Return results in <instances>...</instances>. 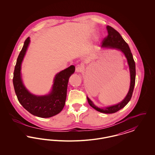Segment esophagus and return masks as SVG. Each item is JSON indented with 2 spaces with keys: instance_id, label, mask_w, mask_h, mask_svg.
<instances>
[{
  "instance_id": "obj_1",
  "label": "esophagus",
  "mask_w": 155,
  "mask_h": 155,
  "mask_svg": "<svg viewBox=\"0 0 155 155\" xmlns=\"http://www.w3.org/2000/svg\"><path fill=\"white\" fill-rule=\"evenodd\" d=\"M83 70V67L80 64H78L75 67V71L77 73H80Z\"/></svg>"
}]
</instances>
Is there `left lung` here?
I'll return each instance as SVG.
<instances>
[{"mask_svg":"<svg viewBox=\"0 0 155 155\" xmlns=\"http://www.w3.org/2000/svg\"><path fill=\"white\" fill-rule=\"evenodd\" d=\"M107 30L108 32L107 36L104 38L103 41L101 43L102 47H110L111 48L117 49L123 52L125 54V57L127 59L128 63L130 67V76H131V83L129 91L127 95V96L123 101L121 102L109 106L105 108H99L95 106L92 102L87 97V100L89 105L92 107L99 112L104 113H114L120 110L122 108H123L127 103L130 101L132 95H133V91L134 88V85L135 83V63L134 60L133 59V54L131 52V50L129 48L128 45L124 40V39L121 36L120 33L115 29L112 28L110 26H107Z\"/></svg>","mask_w":155,"mask_h":155,"instance_id":"obj_1","label":"left lung"}]
</instances>
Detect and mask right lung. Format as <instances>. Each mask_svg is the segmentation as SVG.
<instances>
[{"label": "right lung", "instance_id": "right-lung-1", "mask_svg": "<svg viewBox=\"0 0 155 155\" xmlns=\"http://www.w3.org/2000/svg\"><path fill=\"white\" fill-rule=\"evenodd\" d=\"M28 37L17 59L13 74V85L19 102L31 114L42 118L51 117L59 113L63 109L66 99L68 79L75 71L74 66L56 74L51 94L48 95H34L27 90L21 78V64L30 43Z\"/></svg>", "mask_w": 155, "mask_h": 155}]
</instances>
